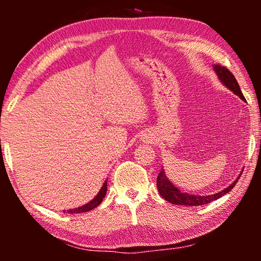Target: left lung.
Returning a JSON list of instances; mask_svg holds the SVG:
<instances>
[{"label":"left lung","instance_id":"1","mask_svg":"<svg viewBox=\"0 0 261 261\" xmlns=\"http://www.w3.org/2000/svg\"><path fill=\"white\" fill-rule=\"evenodd\" d=\"M214 71L216 72V74H218L220 81L222 82L224 85L229 88V90L232 91L236 95L240 96L242 100H245L244 95H243L240 88V85H238V83L236 81V78L233 77V74L229 71L226 67H222L221 64H215ZM238 179H240V177H238L235 182L229 185L228 188L222 190L221 192L210 194V196H194V194L184 193L177 188H175V185L171 184L169 182V179L167 178L165 170L161 169V171L158 175L156 188L161 196L163 197V199L171 202V204L184 205V206H200V205L208 204V202L219 199V198L224 196V194L228 193L229 191H231V189L235 187Z\"/></svg>","mask_w":261,"mask_h":261}]
</instances>
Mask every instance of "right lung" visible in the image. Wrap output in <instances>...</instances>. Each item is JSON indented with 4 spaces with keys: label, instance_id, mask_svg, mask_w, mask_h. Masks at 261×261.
<instances>
[{
    "label": "right lung",
    "instance_id": "1",
    "mask_svg": "<svg viewBox=\"0 0 261 261\" xmlns=\"http://www.w3.org/2000/svg\"><path fill=\"white\" fill-rule=\"evenodd\" d=\"M106 192H107V182H105L102 188H101L100 192L96 194V197L94 198L93 200H91L88 204L84 205L78 207V208H73V210H69L68 213H71V214H77V213H83V212H87V211H91L95 208L96 206H99L101 204V201L103 200V198L106 196Z\"/></svg>",
    "mask_w": 261,
    "mask_h": 261
}]
</instances>
